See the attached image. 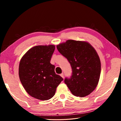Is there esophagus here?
Returning <instances> with one entry per match:
<instances>
[{"mask_svg":"<svg viewBox=\"0 0 121 121\" xmlns=\"http://www.w3.org/2000/svg\"><path fill=\"white\" fill-rule=\"evenodd\" d=\"M60 76L61 77H62L63 78H64V75H63V73H61L60 74Z\"/></svg>","mask_w":121,"mask_h":121,"instance_id":"obj_1","label":"esophagus"}]
</instances>
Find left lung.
I'll return each mask as SVG.
<instances>
[{
  "instance_id": "left-lung-1",
  "label": "left lung",
  "mask_w": 121,
  "mask_h": 121,
  "mask_svg": "<svg viewBox=\"0 0 121 121\" xmlns=\"http://www.w3.org/2000/svg\"><path fill=\"white\" fill-rule=\"evenodd\" d=\"M67 59L72 68L70 78L65 83L73 95L84 97L95 90L101 73L99 56L93 47L87 42L68 40L56 46Z\"/></svg>"
}]
</instances>
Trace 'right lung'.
<instances>
[{"label":"right lung","mask_w":121,"mask_h":121,"mask_svg":"<svg viewBox=\"0 0 121 121\" xmlns=\"http://www.w3.org/2000/svg\"><path fill=\"white\" fill-rule=\"evenodd\" d=\"M53 45H38L29 50L20 60V81L29 95L41 100L50 99L63 78L50 63L55 50Z\"/></svg>","instance_id":"add662e5"}]
</instances>
